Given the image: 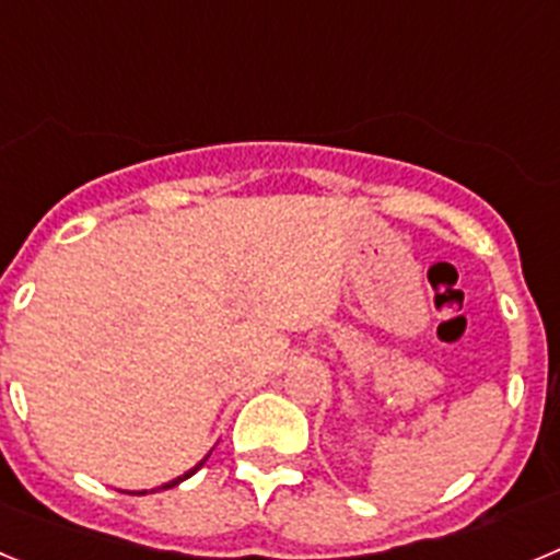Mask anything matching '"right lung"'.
<instances>
[{"instance_id": "right-lung-1", "label": "right lung", "mask_w": 560, "mask_h": 560, "mask_svg": "<svg viewBox=\"0 0 560 560\" xmlns=\"http://www.w3.org/2000/svg\"><path fill=\"white\" fill-rule=\"evenodd\" d=\"M196 471H199V468H192V471H187V474H185V477H179V479H173V482L162 485V491H167V488H173V485H179V482H185V479H187V477H192V474H196Z\"/></svg>"}]
</instances>
